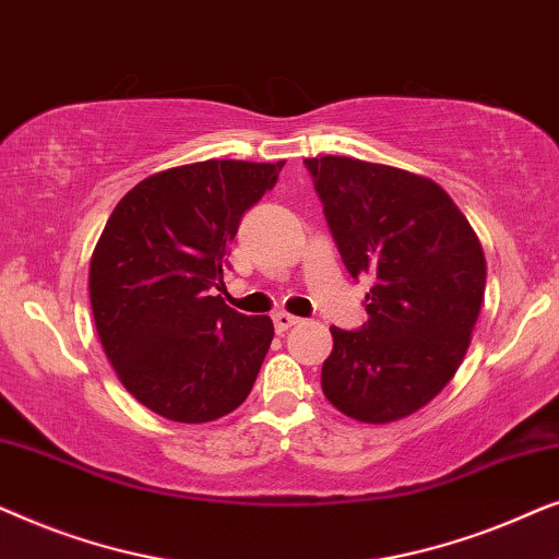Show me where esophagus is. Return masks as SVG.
Masks as SVG:
<instances>
[{
  "label": "esophagus",
  "mask_w": 559,
  "mask_h": 559,
  "mask_svg": "<svg viewBox=\"0 0 559 559\" xmlns=\"http://www.w3.org/2000/svg\"><path fill=\"white\" fill-rule=\"evenodd\" d=\"M272 320H274V331H277V333H285V331H289V328H293V325L300 323V318L289 316V312H277V316H274Z\"/></svg>",
  "instance_id": "esophagus-1"
}]
</instances>
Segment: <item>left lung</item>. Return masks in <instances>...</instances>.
<instances>
[{
    "instance_id": "8db88e82",
    "label": "left lung",
    "mask_w": 559,
    "mask_h": 559,
    "mask_svg": "<svg viewBox=\"0 0 559 559\" xmlns=\"http://www.w3.org/2000/svg\"><path fill=\"white\" fill-rule=\"evenodd\" d=\"M350 277H369L361 331L331 328L320 384L350 419L386 425L432 402L471 346L486 289L476 231L438 182L356 157H308Z\"/></svg>"
}]
</instances>
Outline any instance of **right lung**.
I'll use <instances>...</instances> for the list:
<instances>
[{"instance_id": "add662e5", "label": "right lung", "mask_w": 559, "mask_h": 559, "mask_svg": "<svg viewBox=\"0 0 559 559\" xmlns=\"http://www.w3.org/2000/svg\"><path fill=\"white\" fill-rule=\"evenodd\" d=\"M285 165L205 159L155 173L117 203L88 266L104 354L129 394L173 423L201 425L247 400L274 338L266 316L216 295L243 211Z\"/></svg>"}]
</instances>
